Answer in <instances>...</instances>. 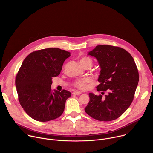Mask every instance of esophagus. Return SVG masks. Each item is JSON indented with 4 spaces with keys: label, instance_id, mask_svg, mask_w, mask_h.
<instances>
[{
    "label": "esophagus",
    "instance_id": "34e87169",
    "mask_svg": "<svg viewBox=\"0 0 153 153\" xmlns=\"http://www.w3.org/2000/svg\"><path fill=\"white\" fill-rule=\"evenodd\" d=\"M81 94V92L80 91H74L72 94L73 95H80Z\"/></svg>",
    "mask_w": 153,
    "mask_h": 153
}]
</instances>
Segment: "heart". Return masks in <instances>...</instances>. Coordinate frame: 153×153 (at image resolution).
<instances>
[{"label":"heart","mask_w":153,"mask_h":153,"mask_svg":"<svg viewBox=\"0 0 153 153\" xmlns=\"http://www.w3.org/2000/svg\"><path fill=\"white\" fill-rule=\"evenodd\" d=\"M79 62L82 66L86 64H91L92 65V60L91 58L88 56H82L79 58ZM91 82V79L89 78H85L82 79H78L74 83V86L79 89L85 90L88 87V84Z\"/></svg>","instance_id":"1"}]
</instances>
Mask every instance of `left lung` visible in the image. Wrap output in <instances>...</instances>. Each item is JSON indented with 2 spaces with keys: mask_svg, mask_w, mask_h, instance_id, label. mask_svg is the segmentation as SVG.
Segmentation results:
<instances>
[{
  "mask_svg": "<svg viewBox=\"0 0 153 153\" xmlns=\"http://www.w3.org/2000/svg\"><path fill=\"white\" fill-rule=\"evenodd\" d=\"M88 55L97 58L101 68L97 87L101 95L89 93L85 111L92 118L110 121L120 117L133 101L139 81L137 67L131 54L111 45H98ZM107 91L104 97L102 95Z\"/></svg>",
  "mask_w": 153,
  "mask_h": 153,
  "instance_id": "left-lung-1",
  "label": "left lung"
}]
</instances>
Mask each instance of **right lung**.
<instances>
[{
	"label": "right lung",
	"instance_id": "obj_1",
	"mask_svg": "<svg viewBox=\"0 0 153 153\" xmlns=\"http://www.w3.org/2000/svg\"><path fill=\"white\" fill-rule=\"evenodd\" d=\"M70 55L65 50L46 48L31 52L23 61L15 84L19 103L32 118L46 122L62 114L71 93L65 89L53 92L51 86Z\"/></svg>",
	"mask_w": 153,
	"mask_h": 153
}]
</instances>
